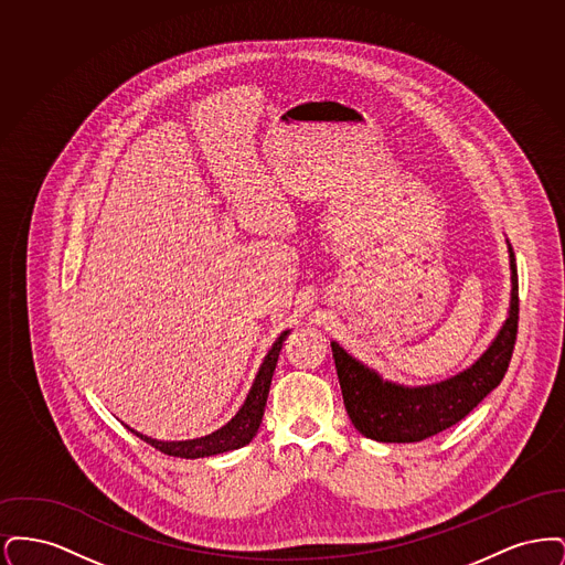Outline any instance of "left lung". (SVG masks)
Returning a JSON list of instances; mask_svg holds the SVG:
<instances>
[{
	"instance_id": "1",
	"label": "left lung",
	"mask_w": 565,
	"mask_h": 565,
	"mask_svg": "<svg viewBox=\"0 0 565 565\" xmlns=\"http://www.w3.org/2000/svg\"><path fill=\"white\" fill-rule=\"evenodd\" d=\"M507 245L512 286L509 318L489 348L461 373L428 385H401L364 366L337 341L330 343L343 403L355 430L376 443H419L456 426L500 385L511 364L519 323L516 263L509 239Z\"/></svg>"
}]
</instances>
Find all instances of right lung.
Returning <instances> with one entry per match:
<instances>
[{"mask_svg":"<svg viewBox=\"0 0 565 565\" xmlns=\"http://www.w3.org/2000/svg\"><path fill=\"white\" fill-rule=\"evenodd\" d=\"M290 334V330H284L277 341L273 343L269 353L265 355L256 379L247 392V398L242 404V408L237 411V415L222 426L220 430L212 431L207 436L201 438H192V440H157L152 436L139 434V431L129 428L135 436H139L143 443L152 445L154 449H159L164 456L186 457V459H196V457L217 456V454H226V451H235L243 445H247L256 431L260 428L263 415H265V406L269 398L270 379L275 373V364L279 358L281 345L286 341V337Z\"/></svg>","mask_w":565,"mask_h":565,"instance_id":"right-lung-1","label":"right lung"}]
</instances>
